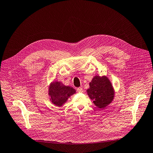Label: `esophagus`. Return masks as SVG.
Segmentation results:
<instances>
[{"label": "esophagus", "mask_w": 153, "mask_h": 153, "mask_svg": "<svg viewBox=\"0 0 153 153\" xmlns=\"http://www.w3.org/2000/svg\"><path fill=\"white\" fill-rule=\"evenodd\" d=\"M77 91L78 92H83V88H77Z\"/></svg>", "instance_id": "1"}]
</instances>
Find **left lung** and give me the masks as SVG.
I'll use <instances>...</instances> for the list:
<instances>
[{"mask_svg": "<svg viewBox=\"0 0 153 153\" xmlns=\"http://www.w3.org/2000/svg\"><path fill=\"white\" fill-rule=\"evenodd\" d=\"M93 103L100 109L106 108L113 100L115 91L110 79L105 75H96L89 83L86 90Z\"/></svg>", "mask_w": 153, "mask_h": 153, "instance_id": "8db88e82", "label": "left lung"}]
</instances>
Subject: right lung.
<instances>
[{"label":"right lung","mask_w":153,"mask_h":153,"mask_svg":"<svg viewBox=\"0 0 153 153\" xmlns=\"http://www.w3.org/2000/svg\"><path fill=\"white\" fill-rule=\"evenodd\" d=\"M76 91L70 86H65L60 81H53L49 85L48 94L50 100L56 106L61 107L75 94Z\"/></svg>","instance_id":"1"}]
</instances>
